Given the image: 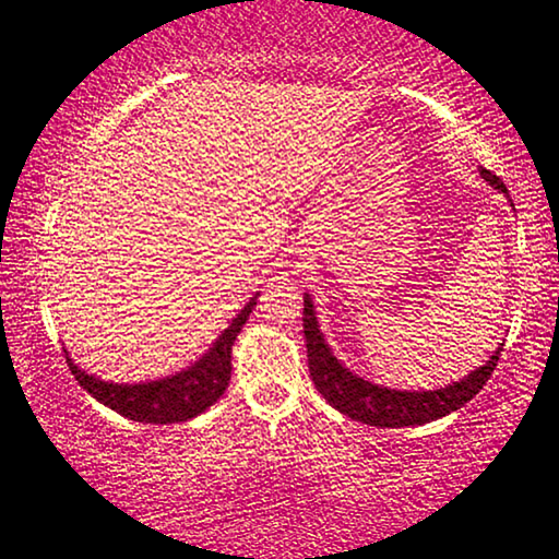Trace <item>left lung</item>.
I'll return each instance as SVG.
<instances>
[{"instance_id": "left-lung-1", "label": "left lung", "mask_w": 559, "mask_h": 559, "mask_svg": "<svg viewBox=\"0 0 559 559\" xmlns=\"http://www.w3.org/2000/svg\"><path fill=\"white\" fill-rule=\"evenodd\" d=\"M495 190L508 192V187L497 175L489 169H479ZM305 340H307V359H309V377H312L314 388L320 390L324 400L330 402L334 409L347 415L357 423L372 425V427H409V425H425L432 419H440L450 412L460 409L465 402H469L475 394L485 388L489 377H492L497 359H500L502 347H497L492 357L487 359L485 367L475 369L465 380L450 384L444 390L432 392H397L388 388H377V384L362 380V377L352 374L347 367L337 362L330 347L324 345V337L317 324L312 299L305 297Z\"/></svg>"}]
</instances>
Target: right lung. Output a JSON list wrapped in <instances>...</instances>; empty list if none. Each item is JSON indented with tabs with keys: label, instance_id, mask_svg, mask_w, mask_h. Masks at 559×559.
I'll return each mask as SVG.
<instances>
[{
	"label": "right lung",
	"instance_id": "obj_1",
	"mask_svg": "<svg viewBox=\"0 0 559 559\" xmlns=\"http://www.w3.org/2000/svg\"><path fill=\"white\" fill-rule=\"evenodd\" d=\"M257 305V297L245 305L229 328L222 332V337L214 342V347L204 355L200 362L192 365L185 372L159 382H144V384H111L102 382L97 377L84 374L70 357L72 374L76 382L87 390L94 400L102 405L111 407L119 415L134 419V423H152V425H167V423H187L204 409L214 405L227 390L229 374H231V345H235L239 330L247 322V317Z\"/></svg>",
	"mask_w": 559,
	"mask_h": 559
}]
</instances>
